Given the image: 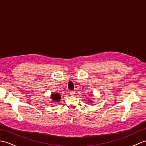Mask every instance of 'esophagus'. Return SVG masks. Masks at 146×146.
Segmentation results:
<instances>
[{"label": "esophagus", "mask_w": 146, "mask_h": 146, "mask_svg": "<svg viewBox=\"0 0 146 146\" xmlns=\"http://www.w3.org/2000/svg\"><path fill=\"white\" fill-rule=\"evenodd\" d=\"M70 95H73L74 94H75V92H74V91H70Z\"/></svg>", "instance_id": "esophagus-1"}]
</instances>
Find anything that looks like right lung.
Here are the masks:
<instances>
[{"label":"right lung","mask_w":146,"mask_h":146,"mask_svg":"<svg viewBox=\"0 0 146 146\" xmlns=\"http://www.w3.org/2000/svg\"><path fill=\"white\" fill-rule=\"evenodd\" d=\"M51 99L55 102H58L60 101V100L61 99V97L60 95H59L58 94H56L55 93V94L51 95Z\"/></svg>","instance_id":"add662e5"}]
</instances>
